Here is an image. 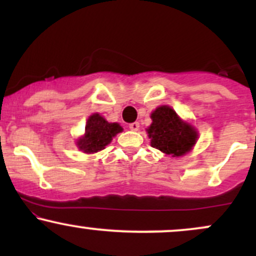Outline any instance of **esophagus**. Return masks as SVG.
Here are the masks:
<instances>
[{"label":"esophagus","mask_w":256,"mask_h":256,"mask_svg":"<svg viewBox=\"0 0 256 256\" xmlns=\"http://www.w3.org/2000/svg\"><path fill=\"white\" fill-rule=\"evenodd\" d=\"M128 128H130V130L132 131H137L138 128H140V124H138V122H131V124L128 125Z\"/></svg>","instance_id":"obj_1"}]
</instances>
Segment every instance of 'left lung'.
<instances>
[{
    "mask_svg": "<svg viewBox=\"0 0 256 256\" xmlns=\"http://www.w3.org/2000/svg\"><path fill=\"white\" fill-rule=\"evenodd\" d=\"M152 125L146 128L152 148L172 156H183L198 140V131L185 122L168 106H160L150 114Z\"/></svg>",
    "mask_w": 256,
    "mask_h": 256,
    "instance_id": "obj_1",
    "label": "left lung"
}]
</instances>
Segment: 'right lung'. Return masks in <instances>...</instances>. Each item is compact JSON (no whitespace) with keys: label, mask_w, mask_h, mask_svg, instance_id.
Here are the masks:
<instances>
[{"label":"right lung","mask_w":256,"mask_h":256,"mask_svg":"<svg viewBox=\"0 0 256 256\" xmlns=\"http://www.w3.org/2000/svg\"><path fill=\"white\" fill-rule=\"evenodd\" d=\"M122 131L118 122H108L98 113L89 116L85 125V134L78 140L77 146L86 154L98 152L110 144L114 136Z\"/></svg>","instance_id":"1"}]
</instances>
